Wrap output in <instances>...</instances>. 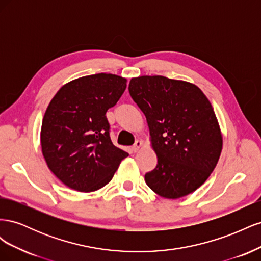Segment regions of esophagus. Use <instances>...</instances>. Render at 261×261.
Returning <instances> with one entry per match:
<instances>
[{"mask_svg": "<svg viewBox=\"0 0 261 261\" xmlns=\"http://www.w3.org/2000/svg\"><path fill=\"white\" fill-rule=\"evenodd\" d=\"M143 147V141H140V140H136L135 141V144H134V146L132 147V150L134 152H137V151H139V149Z\"/></svg>", "mask_w": 261, "mask_h": 261, "instance_id": "34e87169", "label": "esophagus"}]
</instances>
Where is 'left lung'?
<instances>
[{"label": "left lung", "mask_w": 261, "mask_h": 261, "mask_svg": "<svg viewBox=\"0 0 261 261\" xmlns=\"http://www.w3.org/2000/svg\"><path fill=\"white\" fill-rule=\"evenodd\" d=\"M128 90L146 116L153 150L154 170L145 180L168 199L195 192L215 170L222 135L210 101L198 87L164 76L132 78Z\"/></svg>", "instance_id": "obj_1"}]
</instances>
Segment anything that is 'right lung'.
<instances>
[{
    "instance_id": "right-lung-1",
    "label": "right lung",
    "mask_w": 261,
    "mask_h": 261,
    "mask_svg": "<svg viewBox=\"0 0 261 261\" xmlns=\"http://www.w3.org/2000/svg\"><path fill=\"white\" fill-rule=\"evenodd\" d=\"M125 89V78L100 73L69 82L51 100L41 126L42 153L67 187L85 193L100 189L128 155L112 144L106 115Z\"/></svg>"
}]
</instances>
